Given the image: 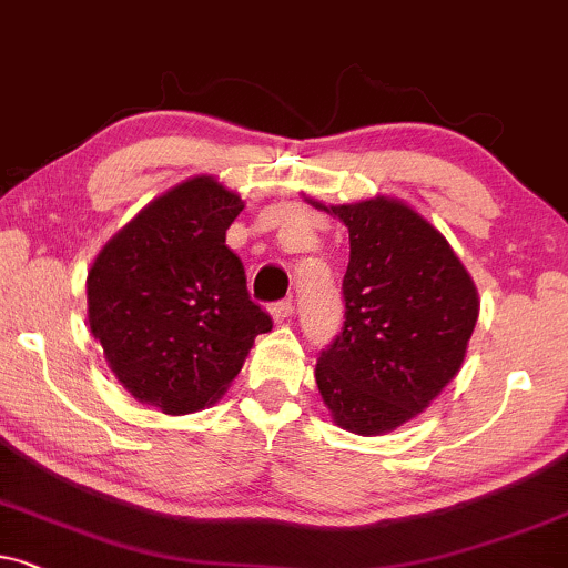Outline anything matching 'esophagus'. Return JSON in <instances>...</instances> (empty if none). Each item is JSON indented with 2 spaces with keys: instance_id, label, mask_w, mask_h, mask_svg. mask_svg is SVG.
Instances as JSON below:
<instances>
[{
  "instance_id": "34e87169",
  "label": "esophagus",
  "mask_w": 568,
  "mask_h": 568,
  "mask_svg": "<svg viewBox=\"0 0 568 568\" xmlns=\"http://www.w3.org/2000/svg\"><path fill=\"white\" fill-rule=\"evenodd\" d=\"M292 313H295V305H292L290 297L278 300V303L271 305V316H273V321H276V324H282V321L292 318Z\"/></svg>"
}]
</instances>
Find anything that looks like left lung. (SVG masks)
Returning a JSON list of instances; mask_svg holds the SVG:
<instances>
[{"instance_id":"1","label":"left lung","mask_w":568,"mask_h":568,"mask_svg":"<svg viewBox=\"0 0 568 568\" xmlns=\"http://www.w3.org/2000/svg\"><path fill=\"white\" fill-rule=\"evenodd\" d=\"M307 202L349 231L345 326L321 349L318 392L342 429L392 432L460 371L479 316L477 286L445 236L400 200Z\"/></svg>"}]
</instances>
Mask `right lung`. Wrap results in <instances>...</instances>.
I'll return each instance as SVG.
<instances>
[{
  "instance_id": "right-lung-1",
  "label": "right lung",
  "mask_w": 568,
  "mask_h": 568,
  "mask_svg": "<svg viewBox=\"0 0 568 568\" xmlns=\"http://www.w3.org/2000/svg\"><path fill=\"white\" fill-rule=\"evenodd\" d=\"M242 207L213 176H194L152 200L91 263L89 328L139 403L171 416L207 408L271 332L226 247Z\"/></svg>"
}]
</instances>
